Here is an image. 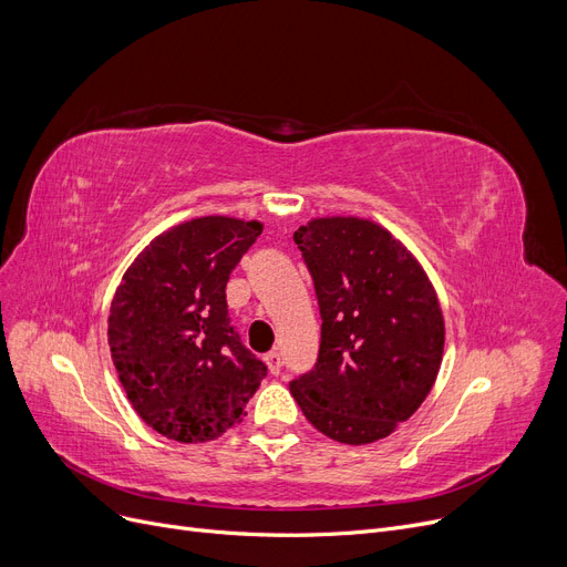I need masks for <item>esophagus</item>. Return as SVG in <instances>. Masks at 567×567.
I'll return each instance as SVG.
<instances>
[{"label": "esophagus", "mask_w": 567, "mask_h": 567, "mask_svg": "<svg viewBox=\"0 0 567 567\" xmlns=\"http://www.w3.org/2000/svg\"><path fill=\"white\" fill-rule=\"evenodd\" d=\"M265 364H267L269 373L279 375V371H281V355L277 353V350H272V353H267V355H265Z\"/></svg>", "instance_id": "34e87169"}]
</instances>
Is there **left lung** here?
<instances>
[{
  "label": "left lung",
  "mask_w": 567,
  "mask_h": 567,
  "mask_svg": "<svg viewBox=\"0 0 567 567\" xmlns=\"http://www.w3.org/2000/svg\"><path fill=\"white\" fill-rule=\"evenodd\" d=\"M320 309L311 371L290 381L305 417L348 445L390 436L434 385L445 326L424 269L379 224L313 219L295 233Z\"/></svg>",
  "instance_id": "left-lung-1"
}]
</instances>
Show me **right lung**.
Segmentation results:
<instances>
[{
    "label": "right lung",
    "mask_w": 567,
    "mask_h": 567,
    "mask_svg": "<svg viewBox=\"0 0 567 567\" xmlns=\"http://www.w3.org/2000/svg\"><path fill=\"white\" fill-rule=\"evenodd\" d=\"M262 233L258 221L200 217L133 260L107 318V343L131 406L179 443L221 436L245 415L267 367L230 326L226 284Z\"/></svg>",
    "instance_id": "add662e5"
}]
</instances>
